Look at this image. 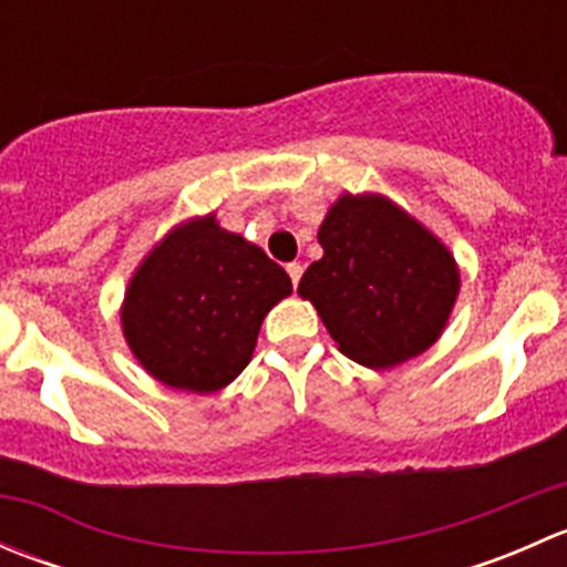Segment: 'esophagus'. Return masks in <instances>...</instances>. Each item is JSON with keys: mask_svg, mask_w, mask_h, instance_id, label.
<instances>
[{"mask_svg": "<svg viewBox=\"0 0 567 567\" xmlns=\"http://www.w3.org/2000/svg\"><path fill=\"white\" fill-rule=\"evenodd\" d=\"M288 274H290V282H293V288H296L301 279V274H305V266H301V262H288Z\"/></svg>", "mask_w": 567, "mask_h": 567, "instance_id": "obj_1", "label": "esophagus"}]
</instances>
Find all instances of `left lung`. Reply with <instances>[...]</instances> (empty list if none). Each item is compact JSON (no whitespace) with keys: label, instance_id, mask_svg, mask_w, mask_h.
Listing matches in <instances>:
<instances>
[{"label":"left lung","instance_id":"1","mask_svg":"<svg viewBox=\"0 0 567 567\" xmlns=\"http://www.w3.org/2000/svg\"><path fill=\"white\" fill-rule=\"evenodd\" d=\"M323 257L299 282L337 348L364 368H392L439 340L461 274L450 249L381 194H342L318 230Z\"/></svg>","mask_w":567,"mask_h":567}]
</instances>
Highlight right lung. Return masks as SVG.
Listing matches in <instances>:
<instances>
[{
    "mask_svg": "<svg viewBox=\"0 0 567 567\" xmlns=\"http://www.w3.org/2000/svg\"><path fill=\"white\" fill-rule=\"evenodd\" d=\"M290 290L282 266L208 214L173 227L151 249L131 277L120 320L153 379L208 394L247 368L262 318Z\"/></svg>",
    "mask_w": 567,
    "mask_h": 567,
    "instance_id": "add662e5",
    "label": "right lung"
}]
</instances>
